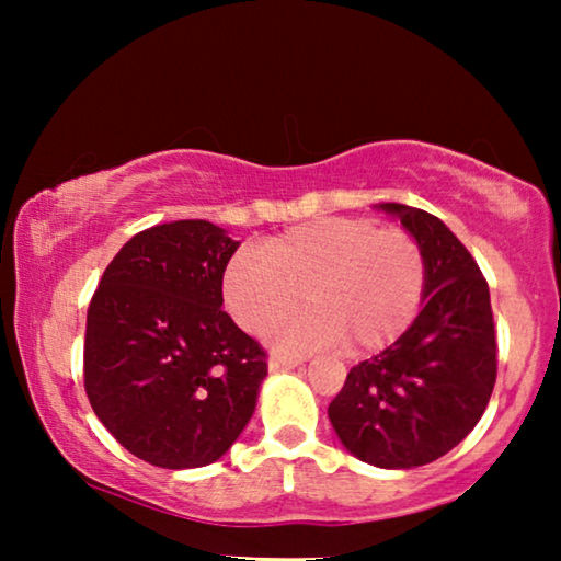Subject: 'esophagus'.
I'll return each instance as SVG.
<instances>
[{
	"instance_id": "obj_1",
	"label": "esophagus",
	"mask_w": 561,
	"mask_h": 561,
	"mask_svg": "<svg viewBox=\"0 0 561 561\" xmlns=\"http://www.w3.org/2000/svg\"><path fill=\"white\" fill-rule=\"evenodd\" d=\"M299 364H301V358H287V356H277V354L270 358L272 371H284V368H294V366H299Z\"/></svg>"
}]
</instances>
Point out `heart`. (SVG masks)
<instances>
[{"mask_svg": "<svg viewBox=\"0 0 561 561\" xmlns=\"http://www.w3.org/2000/svg\"><path fill=\"white\" fill-rule=\"evenodd\" d=\"M425 291V257L415 237L366 217H324L264 244L242 247L222 272V301L247 334L282 324L274 346L289 354L344 344L371 354L413 324Z\"/></svg>", "mask_w": 561, "mask_h": 561, "instance_id": "obj_1", "label": "heart"}]
</instances>
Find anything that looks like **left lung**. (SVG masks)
I'll list each match as a JSON object with an SVG mask.
<instances>
[{
	"mask_svg": "<svg viewBox=\"0 0 561 561\" xmlns=\"http://www.w3.org/2000/svg\"><path fill=\"white\" fill-rule=\"evenodd\" d=\"M378 210L421 244L423 309L391 346L351 368L329 421L358 460L408 470L453 450L485 413L497 378L495 321L478 262L445 222L398 203Z\"/></svg>",
	"mask_w": 561,
	"mask_h": 561,
	"instance_id": "left-lung-1",
	"label": "left lung"
}]
</instances>
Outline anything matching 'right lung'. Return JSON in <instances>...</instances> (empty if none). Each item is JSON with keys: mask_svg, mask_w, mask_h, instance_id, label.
<instances>
[{"mask_svg": "<svg viewBox=\"0 0 561 561\" xmlns=\"http://www.w3.org/2000/svg\"><path fill=\"white\" fill-rule=\"evenodd\" d=\"M237 247L207 220L148 227L121 247L89 304L83 386L93 413L158 468L220 460L257 405L267 354L222 311Z\"/></svg>", "mask_w": 561, "mask_h": 561, "instance_id": "right-lung-1", "label": "right lung"}]
</instances>
